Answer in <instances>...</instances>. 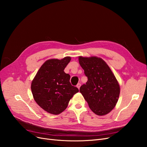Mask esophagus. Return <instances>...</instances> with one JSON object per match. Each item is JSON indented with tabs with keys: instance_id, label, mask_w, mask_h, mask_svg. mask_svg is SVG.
Returning <instances> with one entry per match:
<instances>
[{
	"instance_id": "34e87169",
	"label": "esophagus",
	"mask_w": 147,
	"mask_h": 147,
	"mask_svg": "<svg viewBox=\"0 0 147 147\" xmlns=\"http://www.w3.org/2000/svg\"><path fill=\"white\" fill-rule=\"evenodd\" d=\"M80 86H81V84L80 83L77 84V87L78 89H80Z\"/></svg>"
}]
</instances>
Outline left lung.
Segmentation results:
<instances>
[{
  "label": "left lung",
  "mask_w": 147,
  "mask_h": 147,
  "mask_svg": "<svg viewBox=\"0 0 147 147\" xmlns=\"http://www.w3.org/2000/svg\"><path fill=\"white\" fill-rule=\"evenodd\" d=\"M79 63L88 78L80 92L93 112L97 115L109 113L118 101L119 84L108 65L97 57H79Z\"/></svg>",
  "instance_id": "left-lung-1"
}]
</instances>
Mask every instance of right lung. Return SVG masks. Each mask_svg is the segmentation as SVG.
Listing matches in <instances>:
<instances>
[{
    "label": "right lung",
    "mask_w": 147,
    "mask_h": 147,
    "mask_svg": "<svg viewBox=\"0 0 147 147\" xmlns=\"http://www.w3.org/2000/svg\"><path fill=\"white\" fill-rule=\"evenodd\" d=\"M70 57L61 60L49 59L40 68L31 83L34 100L47 112L58 115L67 108L69 100L79 91L70 82V76L64 72Z\"/></svg>",
    "instance_id": "add662e5"
}]
</instances>
